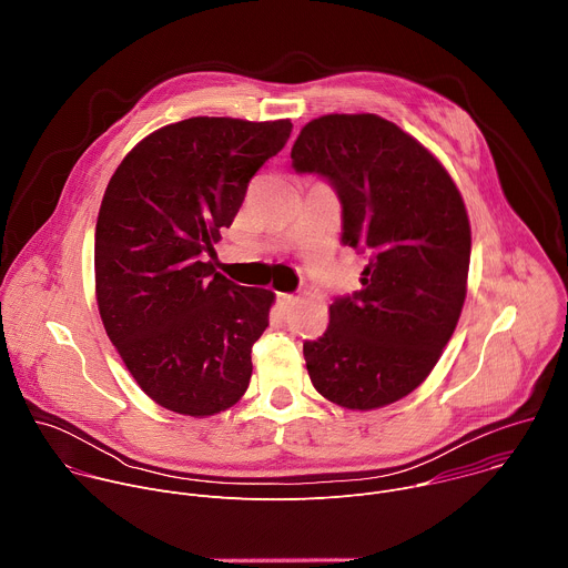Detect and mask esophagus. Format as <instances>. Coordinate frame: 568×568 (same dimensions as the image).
Masks as SVG:
<instances>
[{"instance_id": "obj_1", "label": "esophagus", "mask_w": 568, "mask_h": 568, "mask_svg": "<svg viewBox=\"0 0 568 568\" xmlns=\"http://www.w3.org/2000/svg\"><path fill=\"white\" fill-rule=\"evenodd\" d=\"M296 301H298V296H294V294H278V303L283 310H290Z\"/></svg>"}]
</instances>
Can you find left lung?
<instances>
[{
	"label": "left lung",
	"instance_id": "obj_1",
	"mask_svg": "<svg viewBox=\"0 0 568 568\" xmlns=\"http://www.w3.org/2000/svg\"><path fill=\"white\" fill-rule=\"evenodd\" d=\"M296 173L328 180L342 242L368 256L362 290L331 305V326L303 344L314 388L368 412L418 388L458 323L471 233L440 161L377 114H326L292 145Z\"/></svg>",
	"mask_w": 568,
	"mask_h": 568
}]
</instances>
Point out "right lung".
I'll return each mask as SVG.
<instances>
[{"label":"right lung","mask_w":568,"mask_h":568,"mask_svg":"<svg viewBox=\"0 0 568 568\" xmlns=\"http://www.w3.org/2000/svg\"><path fill=\"white\" fill-rule=\"evenodd\" d=\"M290 119L193 116L139 141L112 175L94 242L97 301L123 364L161 407L193 418L245 395L274 292L242 287L206 256Z\"/></svg>","instance_id":"obj_1"}]
</instances>
